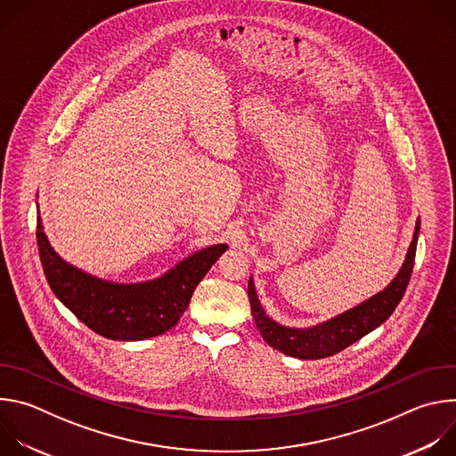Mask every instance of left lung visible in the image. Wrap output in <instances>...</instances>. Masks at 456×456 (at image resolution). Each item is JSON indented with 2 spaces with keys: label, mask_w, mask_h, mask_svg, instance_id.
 Returning a JSON list of instances; mask_svg holds the SVG:
<instances>
[{
  "label": "left lung",
  "mask_w": 456,
  "mask_h": 456,
  "mask_svg": "<svg viewBox=\"0 0 456 456\" xmlns=\"http://www.w3.org/2000/svg\"><path fill=\"white\" fill-rule=\"evenodd\" d=\"M419 231H420V220H417L413 240L410 243L404 264L397 273V276L392 280V283L379 294L362 301L361 305L329 321L319 322L315 327L290 329L273 321L265 314L262 303H259L254 289V281L250 278L247 294H248L256 329L259 330V334H262V338L269 346L280 350L285 355L297 357V359L330 357L345 350L346 346L354 345L355 341H359L361 338H364L366 334L380 327V324L394 314V310L401 303L415 265Z\"/></svg>",
  "instance_id": "left-lung-1"
}]
</instances>
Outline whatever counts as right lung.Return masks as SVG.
I'll return each instance as SVG.
<instances>
[{
  "instance_id": "1",
  "label": "right lung",
  "mask_w": 456,
  "mask_h": 456,
  "mask_svg": "<svg viewBox=\"0 0 456 456\" xmlns=\"http://www.w3.org/2000/svg\"><path fill=\"white\" fill-rule=\"evenodd\" d=\"M37 247L46 281L55 297L95 334L113 341H141L173 329L191 296L227 250L211 245L182 259L164 276L144 283H113L64 262L50 245L37 216Z\"/></svg>"
}]
</instances>
